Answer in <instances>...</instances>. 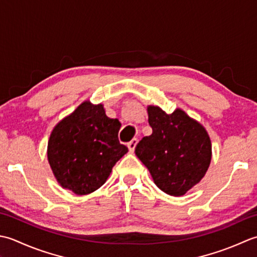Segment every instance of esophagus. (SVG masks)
Instances as JSON below:
<instances>
[{
    "label": "esophagus",
    "mask_w": 257,
    "mask_h": 257,
    "mask_svg": "<svg viewBox=\"0 0 257 257\" xmlns=\"http://www.w3.org/2000/svg\"><path fill=\"white\" fill-rule=\"evenodd\" d=\"M136 144H138V139H133L132 141H131V142L127 143V148L130 150V152H134Z\"/></svg>",
    "instance_id": "1"
}]
</instances>
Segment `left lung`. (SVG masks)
Masks as SVG:
<instances>
[{
  "label": "left lung",
  "instance_id": "1",
  "mask_svg": "<svg viewBox=\"0 0 257 257\" xmlns=\"http://www.w3.org/2000/svg\"><path fill=\"white\" fill-rule=\"evenodd\" d=\"M148 112L153 132L140 141L135 154L160 190L173 196L184 195L203 179L211 163L209 136L180 108L166 114L159 106H149Z\"/></svg>",
  "mask_w": 257,
  "mask_h": 257
}]
</instances>
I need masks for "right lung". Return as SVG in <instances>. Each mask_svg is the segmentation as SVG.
<instances>
[{
    "mask_svg": "<svg viewBox=\"0 0 257 257\" xmlns=\"http://www.w3.org/2000/svg\"><path fill=\"white\" fill-rule=\"evenodd\" d=\"M117 118L106 116L102 104L84 102L52 131L48 159L62 187L76 195L96 191L128 149L119 143Z\"/></svg>",
    "mask_w": 257,
    "mask_h": 257,
    "instance_id": "right-lung-1",
    "label": "right lung"
}]
</instances>
